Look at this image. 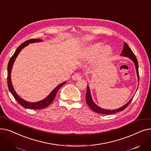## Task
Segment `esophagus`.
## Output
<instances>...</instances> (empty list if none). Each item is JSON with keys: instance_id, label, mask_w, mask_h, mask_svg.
I'll list each match as a JSON object with an SVG mask.
<instances>
[{"instance_id": "esophagus-1", "label": "esophagus", "mask_w": 151, "mask_h": 151, "mask_svg": "<svg viewBox=\"0 0 151 151\" xmlns=\"http://www.w3.org/2000/svg\"><path fill=\"white\" fill-rule=\"evenodd\" d=\"M81 78H82V76L80 73H75L72 76V79L75 81L80 80V79H81Z\"/></svg>"}]
</instances>
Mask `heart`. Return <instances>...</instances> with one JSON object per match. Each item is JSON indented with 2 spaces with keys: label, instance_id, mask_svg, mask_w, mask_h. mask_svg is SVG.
I'll use <instances>...</instances> for the list:
<instances>
[{
  "label": "heart",
  "instance_id": "heart-1",
  "mask_svg": "<svg viewBox=\"0 0 151 151\" xmlns=\"http://www.w3.org/2000/svg\"><path fill=\"white\" fill-rule=\"evenodd\" d=\"M102 47V44L100 43H94L89 45L86 48L82 54L83 59H89L96 55ZM111 54V49L109 46H105L102 47L101 51L99 54V59L100 60H106Z\"/></svg>",
  "mask_w": 151,
  "mask_h": 151
}]
</instances>
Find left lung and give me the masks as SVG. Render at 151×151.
Wrapping results in <instances>:
<instances>
[{
  "instance_id": "1",
  "label": "left lung",
  "mask_w": 151,
  "mask_h": 151,
  "mask_svg": "<svg viewBox=\"0 0 151 151\" xmlns=\"http://www.w3.org/2000/svg\"><path fill=\"white\" fill-rule=\"evenodd\" d=\"M121 55H123V56H125V57L129 58L134 62V65H135L137 76H138V81H139V72H138V63L137 59L136 58L135 55H134V54L133 52V51L130 49V47L126 43H124V45L123 47V50L122 51ZM132 99H133V98H132L129 100V101L125 105H124L123 106H122L119 108H118L117 109H114V110H110V109H103L95 104L92 99L90 89H89V87L88 85V88H87V92L86 93V100L87 104H88V105L91 108V109L92 110H93L95 112L100 113V114H114L116 113H117L119 111H123L124 109H125L128 106V105L130 104V102L132 101Z\"/></svg>"
}]
</instances>
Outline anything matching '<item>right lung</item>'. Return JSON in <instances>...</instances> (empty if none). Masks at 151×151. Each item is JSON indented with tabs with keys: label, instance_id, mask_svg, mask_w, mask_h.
I'll return each instance as SVG.
<instances>
[{
	"label": "right lung",
	"instance_id": "obj_1",
	"mask_svg": "<svg viewBox=\"0 0 151 151\" xmlns=\"http://www.w3.org/2000/svg\"><path fill=\"white\" fill-rule=\"evenodd\" d=\"M42 40L40 39H30V40H29L26 41L25 42H24L23 43H22L17 49V50H16V51L14 52V53L12 55V57L10 58V59L9 60V64H8V67H7L8 88H9V89L10 92L12 93V94L13 95V96L14 97L16 100H17L19 103V104H20L22 106H23L24 108H25L37 109L44 108H46L47 106H49L52 102L54 99H55V96H56V93H57L58 91H59V89L61 88V87L63 84H65L66 83V81L60 83V84H59L56 87V88H55V89L48 95V96H47L46 98H45V99H43L41 101H40L34 102V103L29 102V101H27L24 100H23L22 99H21L18 96V95L17 93V92H15L14 89H13V87L12 86V81H11V71H12L13 65L14 62L16 58H17V57L18 56V55L19 54L20 51L22 50V49H23L24 47H26V46H27L29 43L39 42H42Z\"/></svg>",
	"mask_w": 151,
	"mask_h": 151
}]
</instances>
